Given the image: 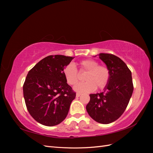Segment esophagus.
I'll return each mask as SVG.
<instances>
[{
  "instance_id": "1",
  "label": "esophagus",
  "mask_w": 153,
  "mask_h": 153,
  "mask_svg": "<svg viewBox=\"0 0 153 153\" xmlns=\"http://www.w3.org/2000/svg\"><path fill=\"white\" fill-rule=\"evenodd\" d=\"M80 95H81V94H80V93H76V97H79Z\"/></svg>"
}]
</instances>
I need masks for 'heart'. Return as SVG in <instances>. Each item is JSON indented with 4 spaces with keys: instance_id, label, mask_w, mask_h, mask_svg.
Wrapping results in <instances>:
<instances>
[{
    "instance_id": "b5f03b06",
    "label": "heart",
    "mask_w": 153,
    "mask_h": 153,
    "mask_svg": "<svg viewBox=\"0 0 153 153\" xmlns=\"http://www.w3.org/2000/svg\"><path fill=\"white\" fill-rule=\"evenodd\" d=\"M82 70L88 71L85 78L87 81L77 84L74 90L78 92H90L94 91L96 87L103 89L108 83L110 77L109 69L105 66H100L98 62L93 59H85L80 62ZM64 76L69 85H74L78 82V75L76 68L70 64L64 68Z\"/></svg>"
}]
</instances>
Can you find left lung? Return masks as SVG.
I'll return each mask as SVG.
<instances>
[{"label": "left lung", "mask_w": 153, "mask_h": 153, "mask_svg": "<svg viewBox=\"0 0 153 153\" xmlns=\"http://www.w3.org/2000/svg\"><path fill=\"white\" fill-rule=\"evenodd\" d=\"M98 55L109 69L110 80L102 92L89 95L86 110L95 121L106 124L116 121L124 113L132 96L133 85L131 72L121 59L109 53Z\"/></svg>", "instance_id": "left-lung-1"}]
</instances>
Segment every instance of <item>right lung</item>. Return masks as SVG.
Returning <instances> with one entry per match:
<instances>
[{
	"instance_id": "add662e5",
	"label": "right lung",
	"mask_w": 153,
	"mask_h": 153,
	"mask_svg": "<svg viewBox=\"0 0 153 153\" xmlns=\"http://www.w3.org/2000/svg\"><path fill=\"white\" fill-rule=\"evenodd\" d=\"M73 59L50 55L27 74L23 86L25 102L31 116L39 123L53 126L66 117L76 93L67 84L63 70Z\"/></svg>"
}]
</instances>
